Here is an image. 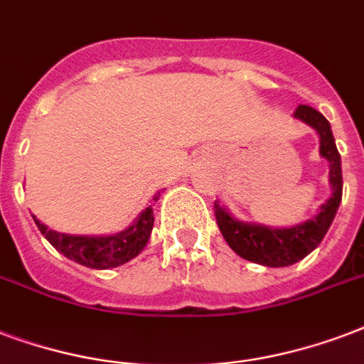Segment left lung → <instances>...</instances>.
<instances>
[{
    "label": "left lung",
    "mask_w": 364,
    "mask_h": 364,
    "mask_svg": "<svg viewBox=\"0 0 364 364\" xmlns=\"http://www.w3.org/2000/svg\"><path fill=\"white\" fill-rule=\"evenodd\" d=\"M294 116L318 133L321 156L326 158L330 164L332 194L321 206L317 215L299 225L273 229V227L238 221L227 212L225 208L219 206L218 202L213 204L219 231L232 248V252H237L238 256L248 262L259 263L265 267H288V265L304 259L307 254H311L321 244L328 227L332 225L338 206L342 202V160H340V152L334 143V135H332L328 120L318 110L307 107V105H299Z\"/></svg>",
    "instance_id": "8db88e82"
}]
</instances>
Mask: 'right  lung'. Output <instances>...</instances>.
Here are the masks:
<instances>
[{
	"mask_svg": "<svg viewBox=\"0 0 364 364\" xmlns=\"http://www.w3.org/2000/svg\"><path fill=\"white\" fill-rule=\"evenodd\" d=\"M158 196H154L156 200ZM34 221L41 235L51 242L55 250H59L63 256L72 262L80 263L83 267L90 269H110L124 265L135 256H139L149 242L154 225V213L152 208H145L133 225L126 231L107 235V237H77V235H65L46 227L40 219Z\"/></svg>",
	"mask_w": 364,
	"mask_h": 364,
	"instance_id": "obj_1",
	"label": "right lung"
}]
</instances>
